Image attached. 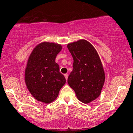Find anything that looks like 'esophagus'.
I'll list each match as a JSON object with an SVG mask.
<instances>
[{"mask_svg": "<svg viewBox=\"0 0 133 133\" xmlns=\"http://www.w3.org/2000/svg\"><path fill=\"white\" fill-rule=\"evenodd\" d=\"M64 76H65V79H68V74H64Z\"/></svg>", "mask_w": 133, "mask_h": 133, "instance_id": "obj_1", "label": "esophagus"}]
</instances>
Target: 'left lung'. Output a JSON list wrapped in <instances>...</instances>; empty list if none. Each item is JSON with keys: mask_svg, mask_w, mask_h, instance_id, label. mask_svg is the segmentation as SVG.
I'll return each mask as SVG.
<instances>
[{"mask_svg": "<svg viewBox=\"0 0 133 133\" xmlns=\"http://www.w3.org/2000/svg\"><path fill=\"white\" fill-rule=\"evenodd\" d=\"M68 48L74 59L68 83L80 101L89 103L100 95L105 83L101 61L95 48L85 40L68 44Z\"/></svg>", "mask_w": 133, "mask_h": 133, "instance_id": "1", "label": "left lung"}]
</instances>
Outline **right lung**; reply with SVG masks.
<instances>
[{"label": "right lung", "mask_w": 133, "mask_h": 133, "mask_svg": "<svg viewBox=\"0 0 133 133\" xmlns=\"http://www.w3.org/2000/svg\"><path fill=\"white\" fill-rule=\"evenodd\" d=\"M62 45L44 42L37 45L28 59L24 79L30 93L36 100L50 103L58 97L65 78L56 62Z\"/></svg>", "instance_id": "obj_1"}]
</instances>
